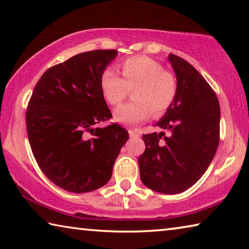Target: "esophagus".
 <instances>
[{
	"mask_svg": "<svg viewBox=\"0 0 249 249\" xmlns=\"http://www.w3.org/2000/svg\"><path fill=\"white\" fill-rule=\"evenodd\" d=\"M128 133H129V136L130 137H140L141 136L140 132H138L137 129H129Z\"/></svg>",
	"mask_w": 249,
	"mask_h": 249,
	"instance_id": "34e87169",
	"label": "esophagus"
}]
</instances>
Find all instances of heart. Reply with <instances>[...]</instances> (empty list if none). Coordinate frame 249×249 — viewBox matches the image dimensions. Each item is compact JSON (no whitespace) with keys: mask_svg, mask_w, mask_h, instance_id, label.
Wrapping results in <instances>:
<instances>
[{"mask_svg":"<svg viewBox=\"0 0 249 249\" xmlns=\"http://www.w3.org/2000/svg\"><path fill=\"white\" fill-rule=\"evenodd\" d=\"M123 78L107 69L101 75V90L111 105H117L133 90L134 101L117 107L114 120L125 125H136L154 116H161L175 103L178 80L160 62L147 56L126 59L121 64Z\"/></svg>","mask_w":249,"mask_h":249,"instance_id":"b5f03b06","label":"heart"}]
</instances>
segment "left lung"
<instances>
[{"instance_id":"8db88e82","label":"left lung","mask_w":249,"mask_h":249,"mask_svg":"<svg viewBox=\"0 0 249 249\" xmlns=\"http://www.w3.org/2000/svg\"><path fill=\"white\" fill-rule=\"evenodd\" d=\"M169 61L178 80V95L156 126L165 132L142 135L146 148L138 158L147 188L177 195L192 187L208 169L220 142V103L206 80L176 54Z\"/></svg>"}]
</instances>
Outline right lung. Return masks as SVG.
<instances>
[{
    "label": "right lung",
    "mask_w": 249,
    "mask_h": 249,
    "mask_svg": "<svg viewBox=\"0 0 249 249\" xmlns=\"http://www.w3.org/2000/svg\"><path fill=\"white\" fill-rule=\"evenodd\" d=\"M115 49L92 50L49 68L26 109L29 145L41 171L69 192L107 184L128 132L119 124L95 127L112 117L101 90V75Z\"/></svg>",
    "instance_id": "right-lung-1"
}]
</instances>
